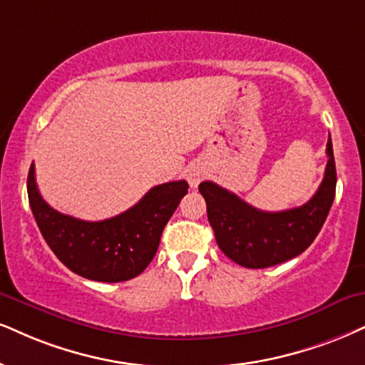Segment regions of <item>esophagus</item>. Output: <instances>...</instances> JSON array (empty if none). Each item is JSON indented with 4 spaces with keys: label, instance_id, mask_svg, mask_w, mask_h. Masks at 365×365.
Wrapping results in <instances>:
<instances>
[{
    "label": "esophagus",
    "instance_id": "1",
    "mask_svg": "<svg viewBox=\"0 0 365 365\" xmlns=\"http://www.w3.org/2000/svg\"><path fill=\"white\" fill-rule=\"evenodd\" d=\"M201 179H203V173H201V170H191V173H190L191 187H196L197 184L201 182Z\"/></svg>",
    "mask_w": 365,
    "mask_h": 365
}]
</instances>
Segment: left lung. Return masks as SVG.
Here are the masks:
<instances>
[{
  "label": "left lung",
  "instance_id": "1",
  "mask_svg": "<svg viewBox=\"0 0 365 365\" xmlns=\"http://www.w3.org/2000/svg\"><path fill=\"white\" fill-rule=\"evenodd\" d=\"M325 178L308 203L284 211H262L218 184L205 181L200 192L217 244L228 259L249 269H264L303 254L320 233L335 197L336 170L331 138L327 142Z\"/></svg>",
  "mask_w": 365,
  "mask_h": 365
}]
</instances>
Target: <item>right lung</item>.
<instances>
[{"mask_svg": "<svg viewBox=\"0 0 365 365\" xmlns=\"http://www.w3.org/2000/svg\"><path fill=\"white\" fill-rule=\"evenodd\" d=\"M187 187L186 181L159 184L123 213L84 222L45 203L35 182L34 164L26 181L31 213L47 245L67 269L100 282L128 281L145 271Z\"/></svg>", "mask_w": 365, "mask_h": 365, "instance_id": "obj_1", "label": "right lung"}]
</instances>
